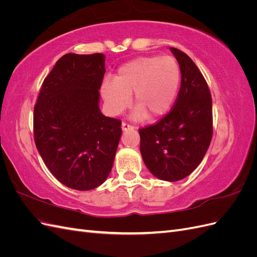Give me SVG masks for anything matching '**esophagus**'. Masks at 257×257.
<instances>
[{
	"mask_svg": "<svg viewBox=\"0 0 257 257\" xmlns=\"http://www.w3.org/2000/svg\"><path fill=\"white\" fill-rule=\"evenodd\" d=\"M121 127H122V130H123V131L134 130V128H135V126L131 125V124H128V123H126V122H123V123H122V125H121Z\"/></svg>",
	"mask_w": 257,
	"mask_h": 257,
	"instance_id": "34e87169",
	"label": "esophagus"
}]
</instances>
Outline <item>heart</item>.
I'll return each instance as SVG.
<instances>
[{"label":"heart","mask_w":257,"mask_h":257,"mask_svg":"<svg viewBox=\"0 0 257 257\" xmlns=\"http://www.w3.org/2000/svg\"><path fill=\"white\" fill-rule=\"evenodd\" d=\"M181 82V71L173 57H143L121 66L113 80L102 85V96L111 114L131 103L134 92L135 118H158L173 107Z\"/></svg>","instance_id":"obj_1"}]
</instances>
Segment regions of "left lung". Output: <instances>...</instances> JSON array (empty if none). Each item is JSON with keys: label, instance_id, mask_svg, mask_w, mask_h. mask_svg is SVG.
Returning a JSON list of instances; mask_svg holds the SVG:
<instances>
[{"label": "left lung", "instance_id": "1", "mask_svg": "<svg viewBox=\"0 0 257 257\" xmlns=\"http://www.w3.org/2000/svg\"><path fill=\"white\" fill-rule=\"evenodd\" d=\"M181 71L174 107L153 125L139 130L141 153L150 173L161 180L188 177L204 159L212 138V98L192 59L170 48Z\"/></svg>", "mask_w": 257, "mask_h": 257}]
</instances>
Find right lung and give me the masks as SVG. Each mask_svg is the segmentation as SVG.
Wrapping results in <instances>:
<instances>
[{
    "instance_id": "add662e5",
    "label": "right lung",
    "mask_w": 257,
    "mask_h": 257,
    "mask_svg": "<svg viewBox=\"0 0 257 257\" xmlns=\"http://www.w3.org/2000/svg\"><path fill=\"white\" fill-rule=\"evenodd\" d=\"M103 53H66L46 77L34 106V141L50 173L68 188L89 191L112 168L121 121L100 112Z\"/></svg>"
}]
</instances>
